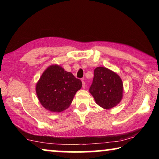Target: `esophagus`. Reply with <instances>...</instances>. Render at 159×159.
<instances>
[{"instance_id": "34e87169", "label": "esophagus", "mask_w": 159, "mask_h": 159, "mask_svg": "<svg viewBox=\"0 0 159 159\" xmlns=\"http://www.w3.org/2000/svg\"><path fill=\"white\" fill-rule=\"evenodd\" d=\"M82 87H83V88H85V87H86L85 82L83 80H82Z\"/></svg>"}]
</instances>
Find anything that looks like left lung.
Listing matches in <instances>:
<instances>
[{"label":"left lung","mask_w":159,"mask_h":159,"mask_svg":"<svg viewBox=\"0 0 159 159\" xmlns=\"http://www.w3.org/2000/svg\"><path fill=\"white\" fill-rule=\"evenodd\" d=\"M89 91L99 106L110 109L121 101L123 84L117 74L99 66L94 70V78Z\"/></svg>","instance_id":"left-lung-1"}]
</instances>
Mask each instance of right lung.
I'll return each instance as SVG.
<instances>
[{"label":"right lung","instance_id":"obj_1","mask_svg":"<svg viewBox=\"0 0 159 159\" xmlns=\"http://www.w3.org/2000/svg\"><path fill=\"white\" fill-rule=\"evenodd\" d=\"M82 87L81 80L57 64L48 66L36 85L38 99L42 106L52 112L69 108L75 94Z\"/></svg>","mask_w":159,"mask_h":159}]
</instances>
